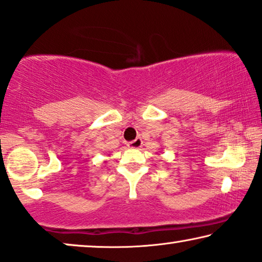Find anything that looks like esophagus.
<instances>
[{
  "instance_id": "esophagus-1",
  "label": "esophagus",
  "mask_w": 262,
  "mask_h": 262,
  "mask_svg": "<svg viewBox=\"0 0 262 262\" xmlns=\"http://www.w3.org/2000/svg\"><path fill=\"white\" fill-rule=\"evenodd\" d=\"M141 146H142V140L140 138H136L135 140H133V141L128 142V147H130V148H140Z\"/></svg>"
}]
</instances>
